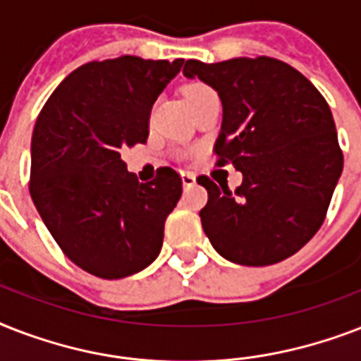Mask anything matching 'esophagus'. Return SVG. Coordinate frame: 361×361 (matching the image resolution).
I'll return each mask as SVG.
<instances>
[{"instance_id": "obj_1", "label": "esophagus", "mask_w": 361, "mask_h": 361, "mask_svg": "<svg viewBox=\"0 0 361 361\" xmlns=\"http://www.w3.org/2000/svg\"><path fill=\"white\" fill-rule=\"evenodd\" d=\"M181 183H183V187H191L197 183V178H195V174H191V172H185V170H181Z\"/></svg>"}]
</instances>
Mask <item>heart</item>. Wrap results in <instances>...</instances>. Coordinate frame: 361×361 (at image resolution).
Wrapping results in <instances>:
<instances>
[{"label":"heart","mask_w":361,"mask_h":361,"mask_svg":"<svg viewBox=\"0 0 361 361\" xmlns=\"http://www.w3.org/2000/svg\"><path fill=\"white\" fill-rule=\"evenodd\" d=\"M212 90H209L208 86H204V84H189V86L185 87V92H183V95H185L187 103H192V101H197V99L204 97L206 93H209Z\"/></svg>","instance_id":"b5f03b06"}]
</instances>
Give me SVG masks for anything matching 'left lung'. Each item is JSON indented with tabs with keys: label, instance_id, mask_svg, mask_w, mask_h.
I'll return each mask as SVG.
<instances>
[{
	"label": "left lung",
	"instance_id": "left-lung-1",
	"mask_svg": "<svg viewBox=\"0 0 361 361\" xmlns=\"http://www.w3.org/2000/svg\"><path fill=\"white\" fill-rule=\"evenodd\" d=\"M185 78L214 87L223 104L217 164L243 176L236 191L208 189L200 221L221 257L269 266L298 252L324 223L343 172L334 116L311 82L279 59H189Z\"/></svg>",
	"mask_w": 361,
	"mask_h": 361
}]
</instances>
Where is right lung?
<instances>
[{"label":"right lung","instance_id":"add662e5","mask_svg":"<svg viewBox=\"0 0 361 361\" xmlns=\"http://www.w3.org/2000/svg\"><path fill=\"white\" fill-rule=\"evenodd\" d=\"M183 59L120 56L59 84L31 136L30 192L67 257L103 279L138 274L159 257L164 221L181 197L170 166L140 183L121 149L144 144L149 112Z\"/></svg>","mask_w":361,"mask_h":361}]
</instances>
